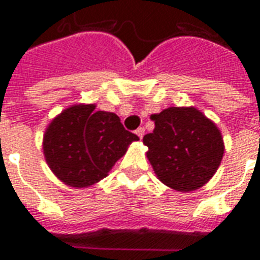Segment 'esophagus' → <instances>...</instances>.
<instances>
[{
	"label": "esophagus",
	"mask_w": 260,
	"mask_h": 260,
	"mask_svg": "<svg viewBox=\"0 0 260 260\" xmlns=\"http://www.w3.org/2000/svg\"><path fill=\"white\" fill-rule=\"evenodd\" d=\"M135 134L138 136H139V139H142V138H143V135H145V128H138V129L135 131Z\"/></svg>",
	"instance_id": "obj_1"
}]
</instances>
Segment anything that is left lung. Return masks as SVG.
<instances>
[{
    "mask_svg": "<svg viewBox=\"0 0 260 260\" xmlns=\"http://www.w3.org/2000/svg\"><path fill=\"white\" fill-rule=\"evenodd\" d=\"M150 118L154 129L143 136V145L158 180L180 192L212 180L224 154L217 125L195 107H169Z\"/></svg>",
    "mask_w": 260,
    "mask_h": 260,
    "instance_id": "left-lung-1",
    "label": "left lung"
}]
</instances>
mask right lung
<instances>
[{
	"label": "right lung",
	"mask_w": 260,
	"mask_h": 260,
	"mask_svg": "<svg viewBox=\"0 0 260 260\" xmlns=\"http://www.w3.org/2000/svg\"><path fill=\"white\" fill-rule=\"evenodd\" d=\"M139 138L126 131L117 114L96 104H74L51 119L43 136L48 167L71 188H87L106 178L114 164Z\"/></svg>",
	"instance_id": "right-lung-1"
}]
</instances>
